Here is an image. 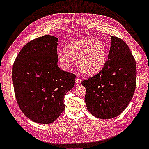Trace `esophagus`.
<instances>
[{
    "label": "esophagus",
    "instance_id": "1",
    "mask_svg": "<svg viewBox=\"0 0 149 149\" xmlns=\"http://www.w3.org/2000/svg\"><path fill=\"white\" fill-rule=\"evenodd\" d=\"M81 81H82V79H80L79 77H77L76 78H75V83H76L77 85L81 84Z\"/></svg>",
    "mask_w": 149,
    "mask_h": 149
}]
</instances>
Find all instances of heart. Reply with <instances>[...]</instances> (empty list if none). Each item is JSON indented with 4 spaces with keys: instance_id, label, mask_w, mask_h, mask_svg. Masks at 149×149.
<instances>
[{
    "instance_id": "1",
    "label": "heart",
    "mask_w": 149,
    "mask_h": 149,
    "mask_svg": "<svg viewBox=\"0 0 149 149\" xmlns=\"http://www.w3.org/2000/svg\"><path fill=\"white\" fill-rule=\"evenodd\" d=\"M107 57V46L104 42L92 38H81L67 45L64 52L59 54L61 62L68 64L71 59H76L79 70L92 75L104 67Z\"/></svg>"
}]
</instances>
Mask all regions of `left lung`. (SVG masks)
<instances>
[{"instance_id":"left-lung-1","label":"left lung","mask_w":149,"mask_h":149,"mask_svg":"<svg viewBox=\"0 0 149 149\" xmlns=\"http://www.w3.org/2000/svg\"><path fill=\"white\" fill-rule=\"evenodd\" d=\"M108 60L100 72L81 84L86 87L88 111L99 119L121 114L133 98L136 87L135 60L122 39L111 36Z\"/></svg>"}]
</instances>
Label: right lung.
<instances>
[{"mask_svg": "<svg viewBox=\"0 0 149 149\" xmlns=\"http://www.w3.org/2000/svg\"><path fill=\"white\" fill-rule=\"evenodd\" d=\"M58 39L50 35L25 45L13 65V82L18 105L32 121L49 124L65 109L63 98L75 86V75L58 67Z\"/></svg>", "mask_w": 149, "mask_h": 149, "instance_id": "right-lung-1", "label": "right lung"}]
</instances>
